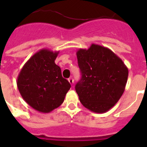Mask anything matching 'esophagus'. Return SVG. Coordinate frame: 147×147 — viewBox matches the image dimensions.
<instances>
[{
    "label": "esophagus",
    "instance_id": "esophagus-1",
    "mask_svg": "<svg viewBox=\"0 0 147 147\" xmlns=\"http://www.w3.org/2000/svg\"><path fill=\"white\" fill-rule=\"evenodd\" d=\"M68 82H69L71 85H73V84H74V79L71 77L69 78V79H68Z\"/></svg>",
    "mask_w": 147,
    "mask_h": 147
}]
</instances>
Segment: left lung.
I'll list each match as a JSON object with an SVG mask.
<instances>
[{"instance_id": "8db88e82", "label": "left lung", "mask_w": 147, "mask_h": 147, "mask_svg": "<svg viewBox=\"0 0 147 147\" xmlns=\"http://www.w3.org/2000/svg\"><path fill=\"white\" fill-rule=\"evenodd\" d=\"M76 57L82 77L75 89L80 102L92 112L106 113L124 93L128 68L110 49L96 44L79 49Z\"/></svg>"}]
</instances>
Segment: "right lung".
Instances as JSON below:
<instances>
[{"label": "right lung", "mask_w": 147, "mask_h": 147, "mask_svg": "<svg viewBox=\"0 0 147 147\" xmlns=\"http://www.w3.org/2000/svg\"><path fill=\"white\" fill-rule=\"evenodd\" d=\"M58 54L59 51L41 49L26 62L18 76L17 85L21 96L39 112L47 113L59 107L71 88L54 62Z\"/></svg>", "instance_id": "add662e5"}]
</instances>
